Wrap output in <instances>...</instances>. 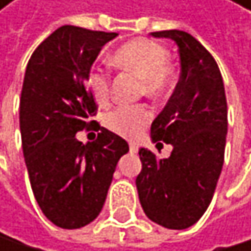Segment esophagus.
<instances>
[{
  "label": "esophagus",
  "instance_id": "obj_1",
  "mask_svg": "<svg viewBox=\"0 0 251 251\" xmlns=\"http://www.w3.org/2000/svg\"><path fill=\"white\" fill-rule=\"evenodd\" d=\"M129 151H131V153H137L138 152V146H137L135 143H131L129 144Z\"/></svg>",
  "mask_w": 251,
  "mask_h": 251
}]
</instances>
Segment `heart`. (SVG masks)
<instances>
[{
    "label": "heart",
    "instance_id": "heart-1",
    "mask_svg": "<svg viewBox=\"0 0 251 251\" xmlns=\"http://www.w3.org/2000/svg\"><path fill=\"white\" fill-rule=\"evenodd\" d=\"M166 50L148 39H134L123 43L113 54V63L141 79V92L151 98L166 96L172 87V72L167 64ZM87 90L98 103H107L110 99V76L100 71L87 75ZM152 117L146 105H132L113 110L105 117V125L117 135L137 137Z\"/></svg>",
    "mask_w": 251,
    "mask_h": 251
}]
</instances>
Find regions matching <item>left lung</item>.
<instances>
[{"label": "left lung", "instance_id": "left-lung-1", "mask_svg": "<svg viewBox=\"0 0 251 251\" xmlns=\"http://www.w3.org/2000/svg\"><path fill=\"white\" fill-rule=\"evenodd\" d=\"M151 36L176 43L180 79L151 128L152 141L172 144V153L158 158L140 149L135 185L149 220L182 230L196 225L212 200L225 161L227 102L215 60L191 34L167 30Z\"/></svg>", "mask_w": 251, "mask_h": 251}]
</instances>
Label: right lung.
<instances>
[{
    "label": "right lung",
    "instance_id": "1",
    "mask_svg": "<svg viewBox=\"0 0 251 251\" xmlns=\"http://www.w3.org/2000/svg\"><path fill=\"white\" fill-rule=\"evenodd\" d=\"M117 36L63 25L26 64L19 107L24 158L42 212L61 229H79L99 215L117 162L129 152L126 141L105 128L92 144L76 138L96 110L87 75Z\"/></svg>",
    "mask_w": 251,
    "mask_h": 251
}]
</instances>
